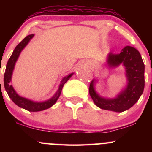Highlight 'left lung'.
<instances>
[{
    "label": "left lung",
    "mask_w": 152,
    "mask_h": 152,
    "mask_svg": "<svg viewBox=\"0 0 152 152\" xmlns=\"http://www.w3.org/2000/svg\"><path fill=\"white\" fill-rule=\"evenodd\" d=\"M121 63L126 68L128 85L116 99L100 97L94 91V81L91 82L89 94L94 104L100 109L116 112L124 111L136 104L144 91V64L139 52L133 47L126 46L120 53L109 55L108 64L110 66H117Z\"/></svg>",
    "instance_id": "8db88e82"
}]
</instances>
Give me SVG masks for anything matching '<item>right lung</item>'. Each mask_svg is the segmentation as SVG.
<instances>
[{"mask_svg":"<svg viewBox=\"0 0 152 152\" xmlns=\"http://www.w3.org/2000/svg\"><path fill=\"white\" fill-rule=\"evenodd\" d=\"M34 34L27 36L23 41H21V42L19 43L17 45V46L15 48L11 56L10 57L9 60H8V63H7L3 81H4L5 88H6V91H7V93H8L10 98L11 99V100L13 101L17 106H18L19 107L23 108V109L27 110V111H34H34H43V110L47 109H48V108L51 107V106L56 102V101L58 100L59 96H60L64 83L71 77L73 74L69 75L68 76H66V77L62 80L56 94L51 99L46 101V102H33V101L29 100V99H27L18 96V94H16V92L15 91V90L13 89V86H12L10 83V81H11L12 73H13V69H14L15 62H16L17 59H18L19 56V54L21 52V50L23 49L24 47L28 44L29 41L34 37Z\"/></svg>","mask_w":152,"mask_h":152,"instance_id":"obj_1","label":"right lung"}]
</instances>
